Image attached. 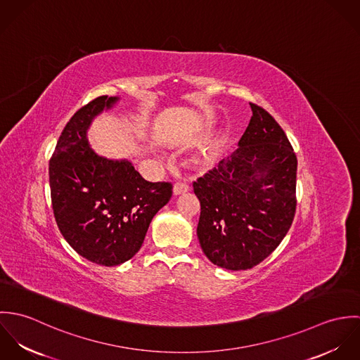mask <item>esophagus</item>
<instances>
[{
  "label": "esophagus",
  "mask_w": 360,
  "mask_h": 360,
  "mask_svg": "<svg viewBox=\"0 0 360 360\" xmlns=\"http://www.w3.org/2000/svg\"><path fill=\"white\" fill-rule=\"evenodd\" d=\"M190 190V187L186 184V183H183V181H177L174 186H173V193H174V195H180V194H183V193H187Z\"/></svg>",
  "instance_id": "34e87169"
}]
</instances>
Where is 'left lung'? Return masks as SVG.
Masks as SVG:
<instances>
[{
    "instance_id": "obj_1",
    "label": "left lung",
    "mask_w": 360,
    "mask_h": 360,
    "mask_svg": "<svg viewBox=\"0 0 360 360\" xmlns=\"http://www.w3.org/2000/svg\"><path fill=\"white\" fill-rule=\"evenodd\" d=\"M250 105L252 116L238 148L193 183L201 204V248L229 270L252 269L269 257L297 207V155L274 117Z\"/></svg>"
}]
</instances>
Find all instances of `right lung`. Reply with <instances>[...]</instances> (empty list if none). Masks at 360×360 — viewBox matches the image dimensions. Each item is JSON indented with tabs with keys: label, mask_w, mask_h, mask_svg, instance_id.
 Listing matches in <instances>:
<instances>
[{
	"label": "right lung",
	"mask_w": 360,
	"mask_h": 360,
	"mask_svg": "<svg viewBox=\"0 0 360 360\" xmlns=\"http://www.w3.org/2000/svg\"><path fill=\"white\" fill-rule=\"evenodd\" d=\"M117 100L101 96L82 106L66 123L50 159L56 224L79 255L103 266H117L140 251L173 188L166 181H147L126 159H106L90 148L93 119Z\"/></svg>",
	"instance_id": "add662e5"
}]
</instances>
